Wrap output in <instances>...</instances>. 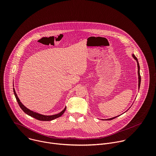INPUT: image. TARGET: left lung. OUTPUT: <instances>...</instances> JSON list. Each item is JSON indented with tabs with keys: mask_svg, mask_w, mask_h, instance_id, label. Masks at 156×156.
<instances>
[{
	"mask_svg": "<svg viewBox=\"0 0 156 156\" xmlns=\"http://www.w3.org/2000/svg\"><path fill=\"white\" fill-rule=\"evenodd\" d=\"M132 56H133V57L136 60V62H137V65H138V89H140V84H141V76H140V65H139V63H138V59H137V58L135 57V55H134V54H132ZM130 108V107H129ZM129 109V108H128ZM126 110V111H127ZM125 113V112H124ZM120 115H119V116H120ZM119 116H117V117H112V118H110V119H105V120H112V119H115L116 117H119ZM103 120V119H102Z\"/></svg>",
	"mask_w": 156,
	"mask_h": 156,
	"instance_id": "1",
	"label": "left lung"
}]
</instances>
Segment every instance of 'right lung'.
<instances>
[{
  "label": "right lung",
  "instance_id": "add662e5",
  "mask_svg": "<svg viewBox=\"0 0 156 156\" xmlns=\"http://www.w3.org/2000/svg\"><path fill=\"white\" fill-rule=\"evenodd\" d=\"M13 93H14V94H15V96L16 98V99L18 103V105H20V108L23 110V112L27 114V115L38 120H41V121H51V120H54L57 118H58L60 117V116H62L63 115V114L65 112V111L66 110V107H65V108L62 111V112H60V113L57 114H55V115H42V114H38L37 112H33V111L28 109L27 107H26L23 104H22L16 92H15V88L13 87Z\"/></svg>",
  "mask_w": 156,
  "mask_h": 156
}]
</instances>
